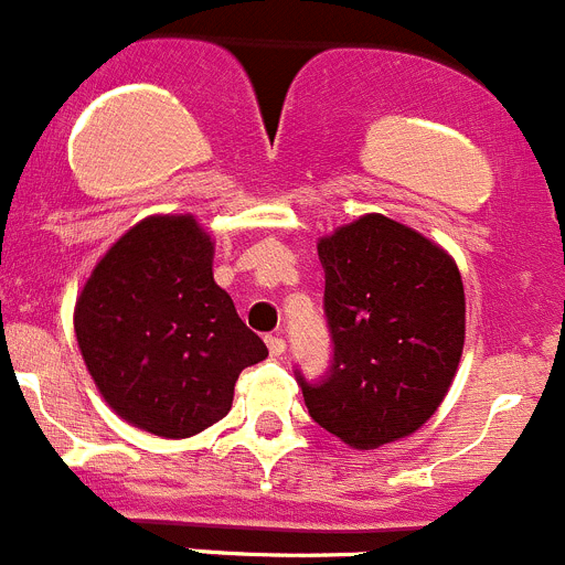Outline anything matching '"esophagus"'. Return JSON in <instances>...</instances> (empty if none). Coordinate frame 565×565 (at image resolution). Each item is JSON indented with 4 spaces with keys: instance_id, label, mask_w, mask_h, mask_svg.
Listing matches in <instances>:
<instances>
[{
    "instance_id": "obj_1",
    "label": "esophagus",
    "mask_w": 565,
    "mask_h": 565,
    "mask_svg": "<svg viewBox=\"0 0 565 565\" xmlns=\"http://www.w3.org/2000/svg\"><path fill=\"white\" fill-rule=\"evenodd\" d=\"M267 348H270V356H284L287 351V340L281 334H270L267 337Z\"/></svg>"
}]
</instances>
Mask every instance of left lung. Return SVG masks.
<instances>
[{
	"mask_svg": "<svg viewBox=\"0 0 565 565\" xmlns=\"http://www.w3.org/2000/svg\"><path fill=\"white\" fill-rule=\"evenodd\" d=\"M331 365L295 371L315 424L354 449L413 435L449 393L466 342L451 256L418 231L367 214L320 239Z\"/></svg>",
	"mask_w": 565,
	"mask_h": 565,
	"instance_id": "left-lung-1",
	"label": "left lung"
}]
</instances>
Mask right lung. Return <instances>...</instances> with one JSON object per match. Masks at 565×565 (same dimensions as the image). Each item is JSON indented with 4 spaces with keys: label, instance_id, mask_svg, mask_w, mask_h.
Listing matches in <instances>:
<instances>
[{
    "label": "right lung",
    "instance_id": "right-lung-1",
    "mask_svg": "<svg viewBox=\"0 0 565 565\" xmlns=\"http://www.w3.org/2000/svg\"><path fill=\"white\" fill-rule=\"evenodd\" d=\"M214 242L192 217H150L94 267L75 334L105 402L158 437H192L225 418L262 337L214 284Z\"/></svg>",
    "mask_w": 565,
    "mask_h": 565
}]
</instances>
